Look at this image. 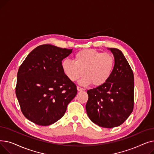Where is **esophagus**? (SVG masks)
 <instances>
[{
	"label": "esophagus",
	"mask_w": 154,
	"mask_h": 154,
	"mask_svg": "<svg viewBox=\"0 0 154 154\" xmlns=\"http://www.w3.org/2000/svg\"><path fill=\"white\" fill-rule=\"evenodd\" d=\"M77 91H78L79 92H80V91H84V90H85L84 88H81V87H77Z\"/></svg>",
	"instance_id": "1"
}]
</instances>
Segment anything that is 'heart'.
Here are the masks:
<instances>
[{
    "label": "heart",
    "instance_id": "obj_1",
    "mask_svg": "<svg viewBox=\"0 0 154 154\" xmlns=\"http://www.w3.org/2000/svg\"><path fill=\"white\" fill-rule=\"evenodd\" d=\"M114 65L115 59L112 54L86 48L75 54L74 61L64 60L62 68L65 75L72 82L84 74L85 75L80 80V84L86 85L92 83L95 86H100L108 81Z\"/></svg>",
    "mask_w": 154,
    "mask_h": 154
}]
</instances>
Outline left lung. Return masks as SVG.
Returning <instances> with one entry per match:
<instances>
[{"instance_id":"1","label":"left lung","mask_w":154,"mask_h":154,"mask_svg":"<svg viewBox=\"0 0 154 154\" xmlns=\"http://www.w3.org/2000/svg\"><path fill=\"white\" fill-rule=\"evenodd\" d=\"M114 55L115 65L107 82L87 91L88 117L100 127L113 128L123 124L134 108V77L122 52L108 48Z\"/></svg>"}]
</instances>
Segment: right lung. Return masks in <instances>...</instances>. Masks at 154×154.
Here are the masks:
<instances>
[{"label": "right lung", "instance_id": "add662e5", "mask_svg": "<svg viewBox=\"0 0 154 154\" xmlns=\"http://www.w3.org/2000/svg\"><path fill=\"white\" fill-rule=\"evenodd\" d=\"M72 52L51 44L39 45L24 60L17 73L15 94L23 116L37 125L53 124L66 113L77 92L65 75L62 60Z\"/></svg>", "mask_w": 154, "mask_h": 154}]
</instances>
